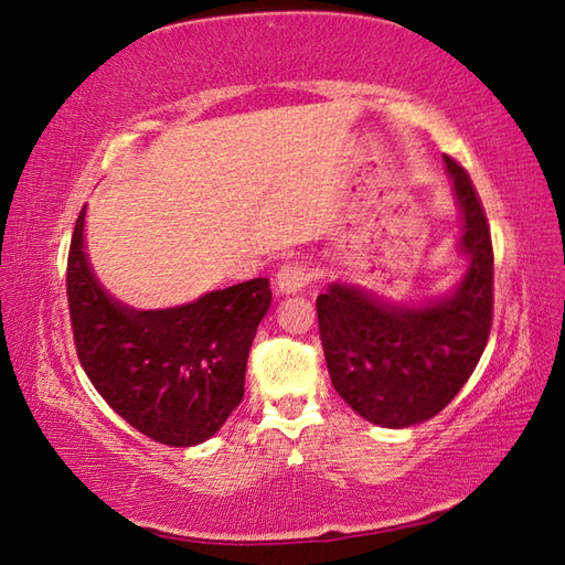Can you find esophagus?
<instances>
[{
    "label": "esophagus",
    "mask_w": 565,
    "mask_h": 565,
    "mask_svg": "<svg viewBox=\"0 0 565 565\" xmlns=\"http://www.w3.org/2000/svg\"><path fill=\"white\" fill-rule=\"evenodd\" d=\"M311 278H315V273L305 263H287V266L280 268L278 278H275V285H278L280 295H295L302 292Z\"/></svg>",
    "instance_id": "34e87169"
}]
</instances>
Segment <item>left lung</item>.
I'll return each mask as SVG.
<instances>
[{
    "label": "left lung",
    "mask_w": 565,
    "mask_h": 565,
    "mask_svg": "<svg viewBox=\"0 0 565 565\" xmlns=\"http://www.w3.org/2000/svg\"><path fill=\"white\" fill-rule=\"evenodd\" d=\"M467 258L452 292L418 305L386 302L358 285L331 282L317 297L333 388L362 418L411 428L437 416L479 365L493 319V246L471 179L445 157Z\"/></svg>",
    "instance_id": "1"
}]
</instances>
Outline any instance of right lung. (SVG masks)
<instances>
[{"instance_id": "add662e5", "label": "right lung", "mask_w": 565, "mask_h": 565, "mask_svg": "<svg viewBox=\"0 0 565 565\" xmlns=\"http://www.w3.org/2000/svg\"><path fill=\"white\" fill-rule=\"evenodd\" d=\"M79 212L67 260L74 345L86 377L135 430L169 447L210 440L242 404L246 360L270 307L268 278L171 309L110 297L86 256Z\"/></svg>"}]
</instances>
